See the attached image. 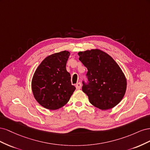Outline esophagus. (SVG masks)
<instances>
[{"label":"esophagus","instance_id":"34e87169","mask_svg":"<svg viewBox=\"0 0 150 150\" xmlns=\"http://www.w3.org/2000/svg\"><path fill=\"white\" fill-rule=\"evenodd\" d=\"M76 88L77 89H80L81 88V83H78L76 84Z\"/></svg>","mask_w":150,"mask_h":150}]
</instances>
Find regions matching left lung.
<instances>
[{
  "label": "left lung",
  "mask_w": 150,
  "mask_h": 150,
  "mask_svg": "<svg viewBox=\"0 0 150 150\" xmlns=\"http://www.w3.org/2000/svg\"><path fill=\"white\" fill-rule=\"evenodd\" d=\"M79 59L88 72V83L83 81V91L93 106L107 110L116 106L124 97L126 79L121 68L108 54L99 49L78 52Z\"/></svg>",
  "instance_id": "8db88e82"
}]
</instances>
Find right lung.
Listing matches in <instances>:
<instances>
[{"label":"right lung","mask_w":150,"mask_h":150,"mask_svg":"<svg viewBox=\"0 0 150 150\" xmlns=\"http://www.w3.org/2000/svg\"><path fill=\"white\" fill-rule=\"evenodd\" d=\"M69 55L66 51L50 55L35 71L32 80L34 96L48 110H56L64 106L76 89L66 68Z\"/></svg>","instance_id":"obj_1"}]
</instances>
